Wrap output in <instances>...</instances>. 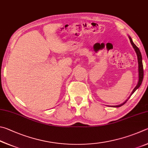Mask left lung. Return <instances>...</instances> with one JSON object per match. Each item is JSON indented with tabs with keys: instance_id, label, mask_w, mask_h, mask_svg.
I'll use <instances>...</instances> for the list:
<instances>
[{
	"instance_id": "left-lung-1",
	"label": "left lung",
	"mask_w": 148,
	"mask_h": 148,
	"mask_svg": "<svg viewBox=\"0 0 148 148\" xmlns=\"http://www.w3.org/2000/svg\"><path fill=\"white\" fill-rule=\"evenodd\" d=\"M129 40H130V41H131V45H133V48L134 49V51H135L136 53V55H137V58H138V84H137V85L136 86V87L134 88L133 89V92H132V93L131 94V95H129V97L127 98V99L125 102H123L122 104L121 105H116V106H113V107H121V106H122L123 105L125 104V103L127 101V100L130 98V97L132 95H133V93L136 91V90L138 88L140 87V86L142 82V81H143V77H144V69H143V64H142V54H141V53L139 49L136 46L135 44H134L133 43V40H132L131 38L130 37V36H129Z\"/></svg>"
}]
</instances>
